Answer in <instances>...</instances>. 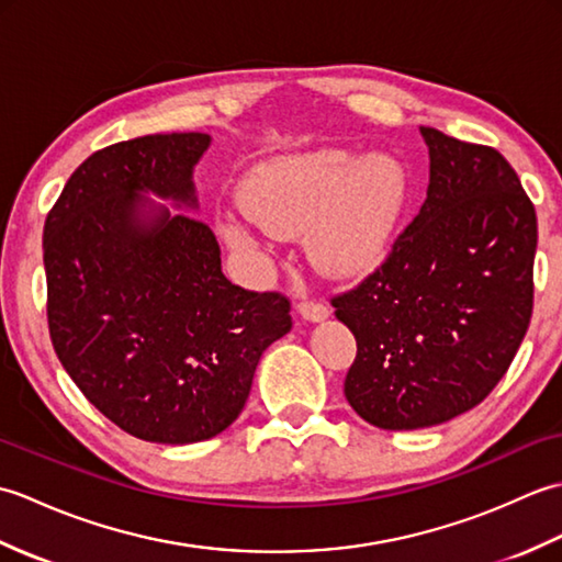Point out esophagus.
<instances>
[{
	"label": "esophagus",
	"instance_id": "obj_1",
	"mask_svg": "<svg viewBox=\"0 0 562 562\" xmlns=\"http://www.w3.org/2000/svg\"><path fill=\"white\" fill-rule=\"evenodd\" d=\"M296 312H300L302 318L312 321V324H318V321H326L330 316L328 306H324L321 302H300L296 304Z\"/></svg>",
	"mask_w": 562,
	"mask_h": 562
}]
</instances>
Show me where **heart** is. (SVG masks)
<instances>
[{
    "mask_svg": "<svg viewBox=\"0 0 562 562\" xmlns=\"http://www.w3.org/2000/svg\"><path fill=\"white\" fill-rule=\"evenodd\" d=\"M405 178L384 154L357 159L316 149L256 166L244 202L220 212V234L246 254L266 250L272 234H302L321 270L350 278L384 256L403 210Z\"/></svg>",
    "mask_w": 562,
    "mask_h": 562,
    "instance_id": "b5f03b06",
    "label": "heart"
}]
</instances>
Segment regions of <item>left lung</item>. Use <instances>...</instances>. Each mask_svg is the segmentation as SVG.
<instances>
[{"instance_id": "1", "label": "left lung", "mask_w": 562, "mask_h": 562, "mask_svg": "<svg viewBox=\"0 0 562 562\" xmlns=\"http://www.w3.org/2000/svg\"><path fill=\"white\" fill-rule=\"evenodd\" d=\"M429 186L384 266L333 296L357 357L345 398L381 429H420L479 405L505 376L533 308L536 212L493 147L420 127Z\"/></svg>"}]
</instances>
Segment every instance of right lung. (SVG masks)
I'll return each mask as SVG.
<instances>
[{"mask_svg":"<svg viewBox=\"0 0 562 562\" xmlns=\"http://www.w3.org/2000/svg\"><path fill=\"white\" fill-rule=\"evenodd\" d=\"M205 133L147 135L93 151L45 220L47 326L71 381L127 435L193 445L224 432L260 355L292 328L290 300L222 272L198 210Z\"/></svg>","mask_w":562,"mask_h":562,"instance_id":"right-lung-1","label":"right lung"}]
</instances>
